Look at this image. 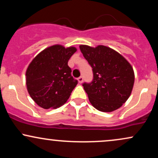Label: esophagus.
Returning <instances> with one entry per match:
<instances>
[{
	"label": "esophagus",
	"instance_id": "esophagus-1",
	"mask_svg": "<svg viewBox=\"0 0 158 158\" xmlns=\"http://www.w3.org/2000/svg\"><path fill=\"white\" fill-rule=\"evenodd\" d=\"M78 81H79V83H80V84H81L83 81V77H80L78 78Z\"/></svg>",
	"mask_w": 158,
	"mask_h": 158
}]
</instances>
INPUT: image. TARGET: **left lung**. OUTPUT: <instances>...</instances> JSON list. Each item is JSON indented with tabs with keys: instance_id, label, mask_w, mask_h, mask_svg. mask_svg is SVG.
<instances>
[{
	"instance_id": "1",
	"label": "left lung",
	"mask_w": 158,
	"mask_h": 158,
	"mask_svg": "<svg viewBox=\"0 0 158 158\" xmlns=\"http://www.w3.org/2000/svg\"><path fill=\"white\" fill-rule=\"evenodd\" d=\"M79 48L93 68V81L83 84L90 102L99 111L118 109L133 89L135 72L131 64L118 52L104 45L92 48L81 44Z\"/></svg>"
}]
</instances>
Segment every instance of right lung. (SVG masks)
Returning <instances> with one entry per match:
<instances>
[{"label":"right lung","mask_w":158,"mask_h":158,"mask_svg":"<svg viewBox=\"0 0 158 158\" xmlns=\"http://www.w3.org/2000/svg\"><path fill=\"white\" fill-rule=\"evenodd\" d=\"M77 50L75 47L52 45L40 52L30 63L26 71L27 91L41 108H57L68 101L78 84L68 65Z\"/></svg>","instance_id":"1"}]
</instances>
